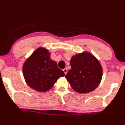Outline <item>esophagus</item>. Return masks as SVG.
I'll return each instance as SVG.
<instances>
[{
	"instance_id": "esophagus-1",
	"label": "esophagus",
	"mask_w": 125,
	"mask_h": 125,
	"mask_svg": "<svg viewBox=\"0 0 125 125\" xmlns=\"http://www.w3.org/2000/svg\"><path fill=\"white\" fill-rule=\"evenodd\" d=\"M63 71H64V73H65V75H66V74L67 73H68V70H67V68H65V69H64L63 70Z\"/></svg>"
}]
</instances>
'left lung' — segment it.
<instances>
[{"mask_svg":"<svg viewBox=\"0 0 125 125\" xmlns=\"http://www.w3.org/2000/svg\"><path fill=\"white\" fill-rule=\"evenodd\" d=\"M70 65L65 78L75 91L86 94L97 88L102 80L103 70L96 58L89 52H82L71 57Z\"/></svg>","mask_w":125,"mask_h":125,"instance_id":"1","label":"left lung"}]
</instances>
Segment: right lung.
Returning <instances> with one entry per match:
<instances>
[{"label": "right lung", "instance_id": "obj_1", "mask_svg": "<svg viewBox=\"0 0 125 125\" xmlns=\"http://www.w3.org/2000/svg\"><path fill=\"white\" fill-rule=\"evenodd\" d=\"M23 75L31 88L39 92H46L65 74L58 68L57 63L50 58L48 50L39 48L25 62Z\"/></svg>", "mask_w": 125, "mask_h": 125}]
</instances>
